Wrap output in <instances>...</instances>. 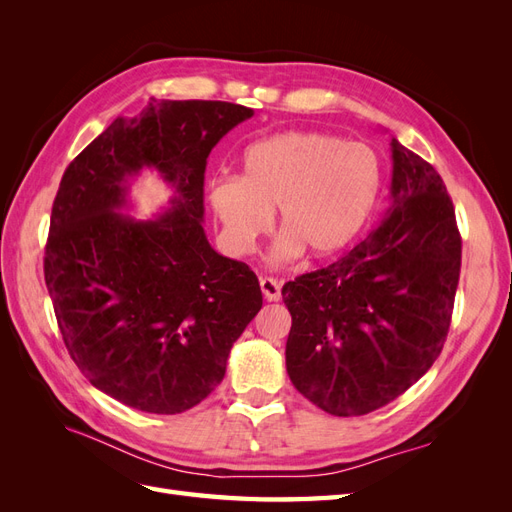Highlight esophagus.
I'll return each instance as SVG.
<instances>
[{
  "instance_id": "1",
  "label": "esophagus",
  "mask_w": 512,
  "mask_h": 512,
  "mask_svg": "<svg viewBox=\"0 0 512 512\" xmlns=\"http://www.w3.org/2000/svg\"><path fill=\"white\" fill-rule=\"evenodd\" d=\"M260 290L265 294L267 301H280L282 299V286L273 277H260Z\"/></svg>"
}]
</instances>
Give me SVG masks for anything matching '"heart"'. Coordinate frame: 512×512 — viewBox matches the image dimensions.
<instances>
[{
    "label": "heart",
    "instance_id": "b5f03b06",
    "mask_svg": "<svg viewBox=\"0 0 512 512\" xmlns=\"http://www.w3.org/2000/svg\"><path fill=\"white\" fill-rule=\"evenodd\" d=\"M241 177H218L209 205L230 254H250L273 222V262L342 254L361 235L382 185L376 151L324 132L288 130L247 147Z\"/></svg>",
    "mask_w": 512,
    "mask_h": 512
}]
</instances>
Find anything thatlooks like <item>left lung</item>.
Here are the masks:
<instances>
[{"label": "left lung", "mask_w": 512, "mask_h": 512, "mask_svg": "<svg viewBox=\"0 0 512 512\" xmlns=\"http://www.w3.org/2000/svg\"><path fill=\"white\" fill-rule=\"evenodd\" d=\"M391 200L378 226L282 288L292 316L286 371L333 416L389 404L425 376L451 327L461 237L444 181L391 138Z\"/></svg>", "instance_id": "8db88e82"}]
</instances>
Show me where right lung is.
Listing matches in <instances>:
<instances>
[{"instance_id":"add662e5","label":"right lung","mask_w":512,"mask_h":512,"mask_svg":"<svg viewBox=\"0 0 512 512\" xmlns=\"http://www.w3.org/2000/svg\"><path fill=\"white\" fill-rule=\"evenodd\" d=\"M252 108L156 100L117 117L61 177L44 282L72 361L98 391L151 414L200 404L226 374L232 344L260 312L258 277L207 241L211 149ZM156 169L174 188L153 221H134L129 188Z\"/></svg>"}]
</instances>
